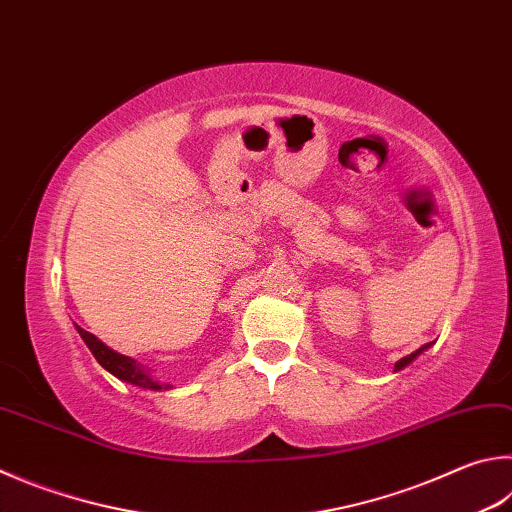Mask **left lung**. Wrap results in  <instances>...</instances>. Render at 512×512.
Listing matches in <instances>:
<instances>
[{
    "instance_id": "obj_1",
    "label": "left lung",
    "mask_w": 512,
    "mask_h": 512,
    "mask_svg": "<svg viewBox=\"0 0 512 512\" xmlns=\"http://www.w3.org/2000/svg\"><path fill=\"white\" fill-rule=\"evenodd\" d=\"M430 347H432V342H430V345H423L421 349H416L414 353H410V356H405V358H401V360H398V362H396V365H394V371H401V369H405V367H407V365H410V362H412V360H414V358L418 356V353H423L425 349H430Z\"/></svg>"
}]
</instances>
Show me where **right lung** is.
<instances>
[{
    "label": "right lung",
    "mask_w": 512,
    "mask_h": 512,
    "mask_svg": "<svg viewBox=\"0 0 512 512\" xmlns=\"http://www.w3.org/2000/svg\"><path fill=\"white\" fill-rule=\"evenodd\" d=\"M73 327H76V331L80 333V338L85 340V345L89 347V351L94 353V358L100 362V367L107 369L111 376L123 380V383L136 385L141 389H150V392H167V389L174 387L170 383H165V380L156 378L150 367L141 365V362H136L134 358L125 356V353H118L111 347H107L105 342L94 336V333L85 331L82 327H78V324H73Z\"/></svg>",
    "instance_id": "right-lung-1"
}]
</instances>
